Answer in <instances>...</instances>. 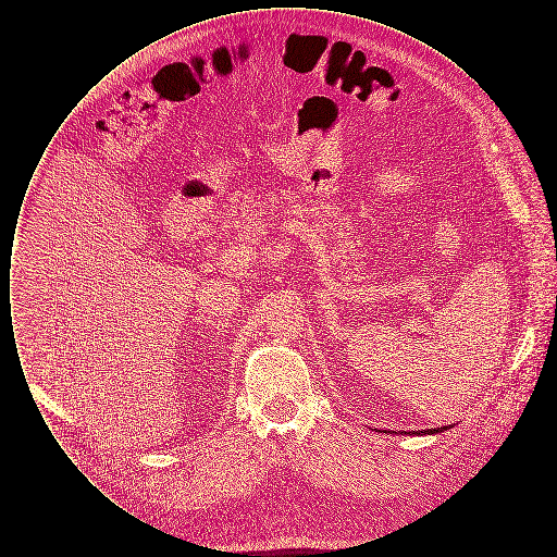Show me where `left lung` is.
I'll return each mask as SVG.
<instances>
[{
    "instance_id": "obj_1",
    "label": "left lung",
    "mask_w": 557,
    "mask_h": 557,
    "mask_svg": "<svg viewBox=\"0 0 557 557\" xmlns=\"http://www.w3.org/2000/svg\"><path fill=\"white\" fill-rule=\"evenodd\" d=\"M449 425H443V428H434V430H424V432H430V434H436V432H445ZM411 434H416V432H411Z\"/></svg>"
}]
</instances>
